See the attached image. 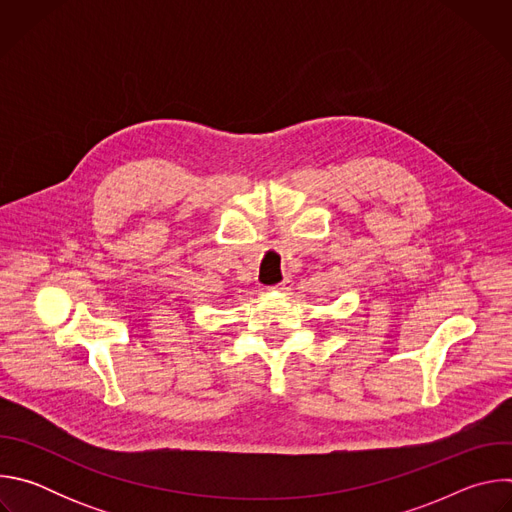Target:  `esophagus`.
Segmentation results:
<instances>
[{
  "instance_id": "obj_1",
  "label": "esophagus",
  "mask_w": 512,
  "mask_h": 512,
  "mask_svg": "<svg viewBox=\"0 0 512 512\" xmlns=\"http://www.w3.org/2000/svg\"><path fill=\"white\" fill-rule=\"evenodd\" d=\"M291 285H294V281H291V277H283L277 285H273L271 289H275V291H283V294H285V291H289L291 289Z\"/></svg>"
}]
</instances>
